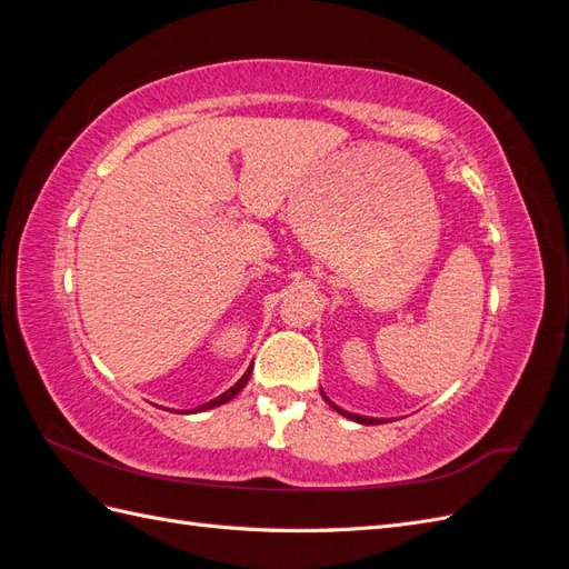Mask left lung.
Segmentation results:
<instances>
[{
	"mask_svg": "<svg viewBox=\"0 0 569 569\" xmlns=\"http://www.w3.org/2000/svg\"><path fill=\"white\" fill-rule=\"evenodd\" d=\"M322 399L327 401V403H330L337 412H341V416L343 418H349V420H356V422H360V425H382V422H387V420H380V418H366V416H356V412H349V410H343V408H339L337 403H332L330 399H327V396H325V391H322Z\"/></svg>",
	"mask_w": 569,
	"mask_h": 569,
	"instance_id": "left-lung-1",
	"label": "left lung"
}]
</instances>
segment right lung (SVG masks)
Returning a JSON list of instances; mask_svg holds the SVG:
<instances>
[{"label":"right lung","mask_w":569,"mask_h":569,"mask_svg":"<svg viewBox=\"0 0 569 569\" xmlns=\"http://www.w3.org/2000/svg\"><path fill=\"white\" fill-rule=\"evenodd\" d=\"M249 377H251V366H249V370L242 375V380H239L234 387H230L226 393H220L218 399H213V401H209V403H201V406H199V408H194V410H209V408H216V406H220V403H228L230 399H234V396H237L239 391H242V389L247 387ZM194 410H192V412H194Z\"/></svg>","instance_id":"add662e5"}]
</instances>
